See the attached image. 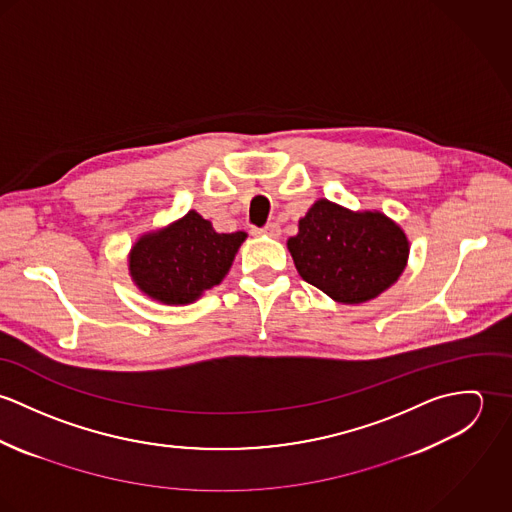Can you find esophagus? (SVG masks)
Masks as SVG:
<instances>
[{"label": "esophagus", "instance_id": "obj_1", "mask_svg": "<svg viewBox=\"0 0 512 512\" xmlns=\"http://www.w3.org/2000/svg\"><path fill=\"white\" fill-rule=\"evenodd\" d=\"M258 234H264V236H270V238H278L282 234V228H280L278 222H270L262 230H258Z\"/></svg>", "mask_w": 512, "mask_h": 512}]
</instances>
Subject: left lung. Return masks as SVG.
Returning <instances> with one entry per match:
<instances>
[{
  "label": "left lung",
  "mask_w": 512,
  "mask_h": 512,
  "mask_svg": "<svg viewBox=\"0 0 512 512\" xmlns=\"http://www.w3.org/2000/svg\"><path fill=\"white\" fill-rule=\"evenodd\" d=\"M288 250L299 276L345 305L365 303L402 276L410 240L380 211H351L317 199L297 224Z\"/></svg>",
  "instance_id": "8db88e82"
}]
</instances>
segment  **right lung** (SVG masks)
Listing matches in <instances>:
<instances>
[{
	"mask_svg": "<svg viewBox=\"0 0 512 512\" xmlns=\"http://www.w3.org/2000/svg\"><path fill=\"white\" fill-rule=\"evenodd\" d=\"M246 232L220 234L197 211L142 234L128 270L140 292L163 305H187L219 286L228 274Z\"/></svg>",
	"mask_w": 512,
	"mask_h": 512,
	"instance_id": "add662e5",
	"label": "right lung"
}]
</instances>
